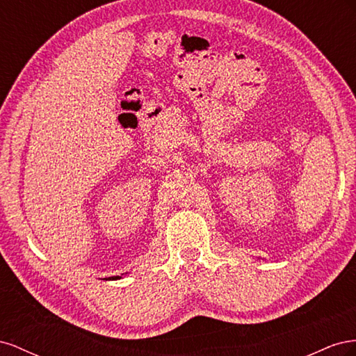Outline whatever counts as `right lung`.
I'll return each mask as SVG.
<instances>
[{
    "mask_svg": "<svg viewBox=\"0 0 356 356\" xmlns=\"http://www.w3.org/2000/svg\"><path fill=\"white\" fill-rule=\"evenodd\" d=\"M108 279H111V280H116V279H120V276H113V277H108Z\"/></svg>",
    "mask_w": 356,
    "mask_h": 356,
    "instance_id": "right-lung-1",
    "label": "right lung"
}]
</instances>
